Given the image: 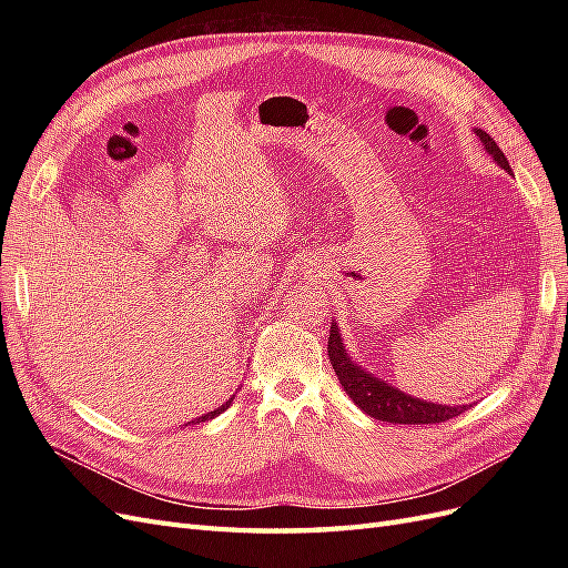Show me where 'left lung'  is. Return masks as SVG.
Returning a JSON list of instances; mask_svg holds the SVG:
<instances>
[{"instance_id":"left-lung-1","label":"left lung","mask_w":568,"mask_h":568,"mask_svg":"<svg viewBox=\"0 0 568 568\" xmlns=\"http://www.w3.org/2000/svg\"><path fill=\"white\" fill-rule=\"evenodd\" d=\"M476 136H480V142L486 144V151L490 153V156L505 170H509L505 153L500 151V146L495 144L493 136L484 130H476ZM326 353H329V363L338 376L341 386L346 388L353 403L359 409H365L367 415L374 419L390 422V424H440V422H448V419L462 415V412L467 409V405L448 407V405H434V403L417 400V398H412V395H405L403 390L379 382L376 376L367 374L365 369H359L357 365L351 363L346 351H343V343H341V336H338V329L334 322L329 329V348H326Z\"/></svg>"}]
</instances>
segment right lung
Masks as SVG:
<instances>
[{
  "label": "right lung",
  "instance_id": "obj_1",
  "mask_svg": "<svg viewBox=\"0 0 568 568\" xmlns=\"http://www.w3.org/2000/svg\"><path fill=\"white\" fill-rule=\"evenodd\" d=\"M230 403H232V400H227L225 405H222V407H217L215 412H209V415H203V417H199L196 422H205V419H213V417H217V415H220V412H225V409L230 407Z\"/></svg>",
  "mask_w": 568,
  "mask_h": 568
}]
</instances>
